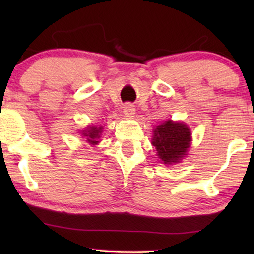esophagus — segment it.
<instances>
[{
  "label": "esophagus",
  "instance_id": "esophagus-1",
  "mask_svg": "<svg viewBox=\"0 0 254 254\" xmlns=\"http://www.w3.org/2000/svg\"><path fill=\"white\" fill-rule=\"evenodd\" d=\"M124 113L125 116L127 117H133V114H135V107L131 104L127 103L124 105Z\"/></svg>",
  "mask_w": 254,
  "mask_h": 254
}]
</instances>
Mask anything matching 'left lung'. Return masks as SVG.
<instances>
[{
    "label": "left lung",
    "mask_w": 254,
    "mask_h": 254,
    "mask_svg": "<svg viewBox=\"0 0 254 254\" xmlns=\"http://www.w3.org/2000/svg\"><path fill=\"white\" fill-rule=\"evenodd\" d=\"M190 133L186 125L168 120L156 126L151 143L157 150L161 161L165 164H171L184 157L190 148Z\"/></svg>",
    "instance_id": "left-lung-1"
}]
</instances>
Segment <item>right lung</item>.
Here are the masks:
<instances>
[{
    "label": "right lung",
    "instance_id": "right-lung-1",
    "mask_svg": "<svg viewBox=\"0 0 254 254\" xmlns=\"http://www.w3.org/2000/svg\"><path fill=\"white\" fill-rule=\"evenodd\" d=\"M102 127H96L91 126L88 128V130L83 131V135L86 136V141L90 144H97L98 143V138L100 137V133H102Z\"/></svg>",
    "mask_w": 254,
    "mask_h": 254
}]
</instances>
